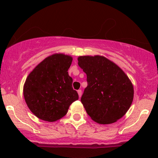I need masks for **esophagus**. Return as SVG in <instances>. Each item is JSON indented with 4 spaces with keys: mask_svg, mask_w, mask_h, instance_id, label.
<instances>
[{
    "mask_svg": "<svg viewBox=\"0 0 158 158\" xmlns=\"http://www.w3.org/2000/svg\"><path fill=\"white\" fill-rule=\"evenodd\" d=\"M78 94H79V97L80 98L81 97V90H78Z\"/></svg>",
    "mask_w": 158,
    "mask_h": 158,
    "instance_id": "34e87169",
    "label": "esophagus"
}]
</instances>
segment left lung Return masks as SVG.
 <instances>
[{"instance_id":"left-lung-1","label":"left lung","mask_w":158,"mask_h":158,"mask_svg":"<svg viewBox=\"0 0 158 158\" xmlns=\"http://www.w3.org/2000/svg\"><path fill=\"white\" fill-rule=\"evenodd\" d=\"M78 64L87 75L81 102L90 118L110 124L123 117L133 101L134 88L122 69L101 56H79Z\"/></svg>"}]
</instances>
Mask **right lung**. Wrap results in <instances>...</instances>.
Instances as JSON below:
<instances>
[{"label":"right lung","instance_id":"obj_1","mask_svg":"<svg viewBox=\"0 0 158 158\" xmlns=\"http://www.w3.org/2000/svg\"><path fill=\"white\" fill-rule=\"evenodd\" d=\"M72 60L70 56L53 54L38 64L27 77L23 97L38 118L48 122L58 120L66 115L70 105L79 99L68 72Z\"/></svg>","mask_w":158,"mask_h":158}]
</instances>
